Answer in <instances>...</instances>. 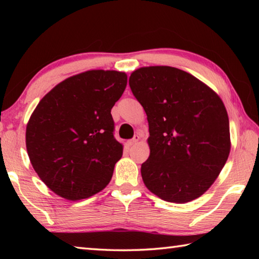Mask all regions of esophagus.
<instances>
[{
    "label": "esophagus",
    "mask_w": 259,
    "mask_h": 259,
    "mask_svg": "<svg viewBox=\"0 0 259 259\" xmlns=\"http://www.w3.org/2000/svg\"><path fill=\"white\" fill-rule=\"evenodd\" d=\"M139 139H140L139 136H138V135H136L133 139H130L129 142H128V146H133V145H135L136 143H138V142H139Z\"/></svg>",
    "instance_id": "obj_1"
}]
</instances>
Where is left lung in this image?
Here are the masks:
<instances>
[{
	"label": "left lung",
	"instance_id": "obj_1",
	"mask_svg": "<svg viewBox=\"0 0 259 259\" xmlns=\"http://www.w3.org/2000/svg\"><path fill=\"white\" fill-rule=\"evenodd\" d=\"M148 121L145 186L160 199L186 203L216 181L231 151L225 105L190 73L170 66L136 69L129 77Z\"/></svg>",
	"mask_w": 259,
	"mask_h": 259
}]
</instances>
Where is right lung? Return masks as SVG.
<instances>
[{
	"label": "right lung",
	"instance_id": "1",
	"mask_svg": "<svg viewBox=\"0 0 259 259\" xmlns=\"http://www.w3.org/2000/svg\"><path fill=\"white\" fill-rule=\"evenodd\" d=\"M126 81L124 72H83L57 84L34 109L26 148L38 177L57 195L87 199L111 182L123 153L111 109Z\"/></svg>",
	"mask_w": 259,
	"mask_h": 259
}]
</instances>
